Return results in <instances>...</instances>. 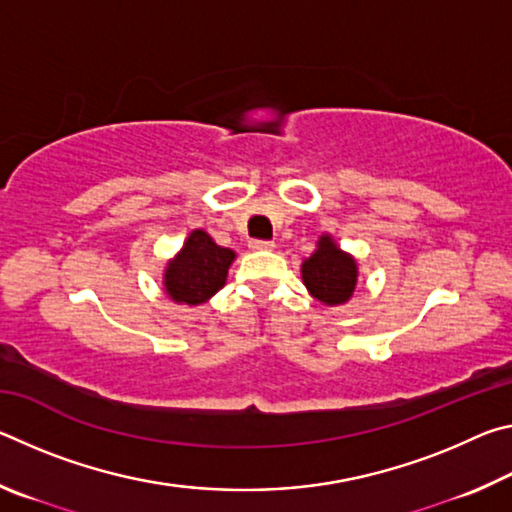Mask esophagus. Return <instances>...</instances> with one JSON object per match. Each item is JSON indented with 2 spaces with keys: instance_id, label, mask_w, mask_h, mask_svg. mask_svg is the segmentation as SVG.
Here are the masks:
<instances>
[{
  "instance_id": "obj_1",
  "label": "esophagus",
  "mask_w": 512,
  "mask_h": 512,
  "mask_svg": "<svg viewBox=\"0 0 512 512\" xmlns=\"http://www.w3.org/2000/svg\"><path fill=\"white\" fill-rule=\"evenodd\" d=\"M250 250H273V241H257V239H253L250 241Z\"/></svg>"
}]
</instances>
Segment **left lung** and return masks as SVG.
<instances>
[{
	"label": "left lung",
	"mask_w": 512,
	"mask_h": 512,
	"mask_svg": "<svg viewBox=\"0 0 512 512\" xmlns=\"http://www.w3.org/2000/svg\"><path fill=\"white\" fill-rule=\"evenodd\" d=\"M300 275L311 298L327 307H339L354 296L359 282V264L336 244L332 235L323 232L316 241L314 253L302 259Z\"/></svg>",
	"instance_id": "left-lung-1"
}]
</instances>
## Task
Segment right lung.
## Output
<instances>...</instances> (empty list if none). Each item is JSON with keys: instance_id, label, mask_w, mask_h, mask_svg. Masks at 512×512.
<instances>
[{"instance_id": "right-lung-1", "label": "right lung", "mask_w": 512, "mask_h": 512, "mask_svg": "<svg viewBox=\"0 0 512 512\" xmlns=\"http://www.w3.org/2000/svg\"><path fill=\"white\" fill-rule=\"evenodd\" d=\"M237 259V253L223 248L196 228L189 232L183 248L173 255L162 271V287L169 300L176 305H203L228 280V268Z\"/></svg>"}]
</instances>
